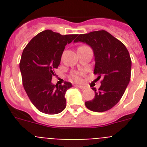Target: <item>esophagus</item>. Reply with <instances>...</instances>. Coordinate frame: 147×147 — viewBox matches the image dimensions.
<instances>
[{"label":"esophagus","mask_w":147,"mask_h":147,"mask_svg":"<svg viewBox=\"0 0 147 147\" xmlns=\"http://www.w3.org/2000/svg\"><path fill=\"white\" fill-rule=\"evenodd\" d=\"M76 87H77V88H80V89H82V90L86 89V87L84 86V85H76Z\"/></svg>","instance_id":"esophagus-1"}]
</instances>
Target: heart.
<instances>
[{"mask_svg":"<svg viewBox=\"0 0 147 147\" xmlns=\"http://www.w3.org/2000/svg\"><path fill=\"white\" fill-rule=\"evenodd\" d=\"M72 78L76 81H80L81 80V77H80V74H73Z\"/></svg>","mask_w":147,"mask_h":147,"instance_id":"b5f03b06","label":"heart"}]
</instances>
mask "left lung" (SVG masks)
Returning <instances> with one entry per match:
<instances>
[{
  "instance_id": "left-lung-1",
  "label": "left lung",
  "mask_w": 147,
  "mask_h": 147,
  "mask_svg": "<svg viewBox=\"0 0 147 147\" xmlns=\"http://www.w3.org/2000/svg\"><path fill=\"white\" fill-rule=\"evenodd\" d=\"M90 45L95 57L94 74L102 77L98 90L95 88L93 99L85 102V106L94 112H105L120 101L129 84L131 62L129 51L120 40L105 30L78 35L74 42Z\"/></svg>"
}]
</instances>
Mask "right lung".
Wrapping results in <instances>:
<instances>
[{
    "mask_svg": "<svg viewBox=\"0 0 147 147\" xmlns=\"http://www.w3.org/2000/svg\"><path fill=\"white\" fill-rule=\"evenodd\" d=\"M78 34L62 35L45 30L31 40L23 49L20 62L23 88L34 107L43 113H59L66 107L65 94L71 82L51 83L65 45Z\"/></svg>",
    "mask_w": 147,
    "mask_h": 147,
    "instance_id": "1",
    "label": "right lung"
}]
</instances>
